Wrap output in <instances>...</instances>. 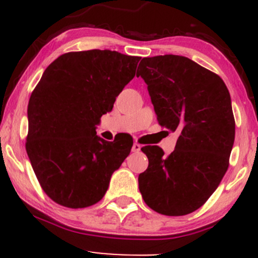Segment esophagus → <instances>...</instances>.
<instances>
[{"label": "esophagus", "mask_w": 258, "mask_h": 258, "mask_svg": "<svg viewBox=\"0 0 258 258\" xmlns=\"http://www.w3.org/2000/svg\"><path fill=\"white\" fill-rule=\"evenodd\" d=\"M141 144H138V143H133V146H132V152L133 153H138V152H141Z\"/></svg>", "instance_id": "obj_1"}]
</instances>
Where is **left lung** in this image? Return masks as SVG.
I'll use <instances>...</instances> for the list:
<instances>
[{
  "mask_svg": "<svg viewBox=\"0 0 258 258\" xmlns=\"http://www.w3.org/2000/svg\"><path fill=\"white\" fill-rule=\"evenodd\" d=\"M138 76L148 85L160 125L179 133L168 156L158 146L142 148L149 165L138 177L139 191L159 214H191L229 166L235 137L229 91L220 76L182 55L143 58Z\"/></svg>",
  "mask_w": 258,
  "mask_h": 258,
  "instance_id": "8db88e82",
  "label": "left lung"
}]
</instances>
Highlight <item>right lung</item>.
<instances>
[{"instance_id":"obj_1","label":"right lung","mask_w":258,"mask_h":258,"mask_svg":"<svg viewBox=\"0 0 258 258\" xmlns=\"http://www.w3.org/2000/svg\"><path fill=\"white\" fill-rule=\"evenodd\" d=\"M139 60L109 49L65 53L32 91L26 153L43 191L59 205L98 203L131 152L130 139L106 142L96 128L135 78Z\"/></svg>"}]
</instances>
